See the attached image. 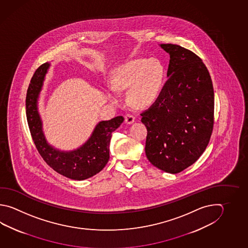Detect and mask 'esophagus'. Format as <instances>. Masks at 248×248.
<instances>
[{"mask_svg":"<svg viewBox=\"0 0 248 248\" xmlns=\"http://www.w3.org/2000/svg\"><path fill=\"white\" fill-rule=\"evenodd\" d=\"M124 117H125V122L128 124H131L135 121V117H133L131 114H126Z\"/></svg>","mask_w":248,"mask_h":248,"instance_id":"obj_1","label":"esophagus"}]
</instances>
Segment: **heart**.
<instances>
[{"label": "heart", "mask_w": 248, "mask_h": 248, "mask_svg": "<svg viewBox=\"0 0 248 248\" xmlns=\"http://www.w3.org/2000/svg\"><path fill=\"white\" fill-rule=\"evenodd\" d=\"M163 77V65L157 59L136 60L122 66L114 86L119 91L129 90L128 100L133 106L148 107L158 98Z\"/></svg>", "instance_id": "b5f03b06"}]
</instances>
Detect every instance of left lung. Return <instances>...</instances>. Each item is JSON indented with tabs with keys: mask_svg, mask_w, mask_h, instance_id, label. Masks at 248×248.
Instances as JSON below:
<instances>
[{
	"mask_svg": "<svg viewBox=\"0 0 248 248\" xmlns=\"http://www.w3.org/2000/svg\"><path fill=\"white\" fill-rule=\"evenodd\" d=\"M170 55L166 84L155 103L141 113L147 129L145 155L167 173L195 163L210 142L214 124V90L201 59L184 47L161 44Z\"/></svg>",
	"mask_w": 248,
	"mask_h": 248,
	"instance_id": "8db88e82",
	"label": "left lung"
}]
</instances>
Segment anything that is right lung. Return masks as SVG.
I'll return each instance as SVG.
<instances>
[{
    "instance_id": "right-lung-1",
    "label": "right lung",
    "mask_w": 248,
    "mask_h": 248,
    "mask_svg": "<svg viewBox=\"0 0 248 248\" xmlns=\"http://www.w3.org/2000/svg\"><path fill=\"white\" fill-rule=\"evenodd\" d=\"M50 64L46 62L35 71L26 94V117L33 142L39 155L57 173L72 180L82 181L98 173L109 159V142L112 132L124 118L119 116L99 122L87 142L78 149L64 152L47 143L38 109V99Z\"/></svg>"
}]
</instances>
